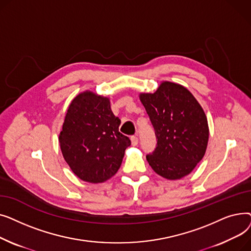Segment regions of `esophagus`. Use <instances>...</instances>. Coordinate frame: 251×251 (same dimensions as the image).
Wrapping results in <instances>:
<instances>
[{"label":"esophagus","mask_w":251,"mask_h":251,"mask_svg":"<svg viewBox=\"0 0 251 251\" xmlns=\"http://www.w3.org/2000/svg\"><path fill=\"white\" fill-rule=\"evenodd\" d=\"M131 143H132V146H137V144H138L137 136H135V135L131 136Z\"/></svg>","instance_id":"1"}]
</instances>
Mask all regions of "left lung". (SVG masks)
Instances as JSON below:
<instances>
[{
  "instance_id": "obj_1",
  "label": "left lung",
  "mask_w": 251,
  "mask_h": 251,
  "mask_svg": "<svg viewBox=\"0 0 251 251\" xmlns=\"http://www.w3.org/2000/svg\"><path fill=\"white\" fill-rule=\"evenodd\" d=\"M140 100L157 139L147 160L156 174L176 180L188 175L205 153L208 141L206 116L191 92L165 81L154 94H141Z\"/></svg>"
}]
</instances>
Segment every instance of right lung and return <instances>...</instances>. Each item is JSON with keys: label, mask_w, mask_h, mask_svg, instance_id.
<instances>
[{"label": "right lung", "mask_w": 251, "mask_h": 251, "mask_svg": "<svg viewBox=\"0 0 251 251\" xmlns=\"http://www.w3.org/2000/svg\"><path fill=\"white\" fill-rule=\"evenodd\" d=\"M120 123L108 98L85 91L72 100L59 141L65 161L77 177L100 183L117 173L131 144L119 132Z\"/></svg>", "instance_id": "1"}]
</instances>
